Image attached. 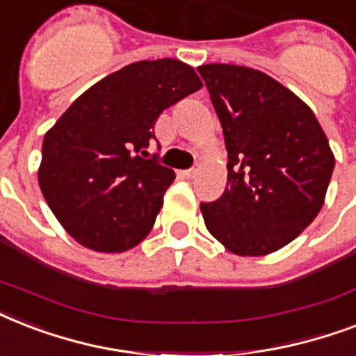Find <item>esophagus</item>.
<instances>
[{"label":"esophagus","instance_id":"obj_1","mask_svg":"<svg viewBox=\"0 0 356 356\" xmlns=\"http://www.w3.org/2000/svg\"><path fill=\"white\" fill-rule=\"evenodd\" d=\"M195 173H197V170H195V168H188V170H184V172H183V177L184 179H194Z\"/></svg>","mask_w":356,"mask_h":356}]
</instances>
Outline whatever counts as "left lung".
<instances>
[{
    "mask_svg": "<svg viewBox=\"0 0 356 356\" xmlns=\"http://www.w3.org/2000/svg\"><path fill=\"white\" fill-rule=\"evenodd\" d=\"M227 147V186L201 203L209 233L240 257L284 248L323 207L334 156L309 105L259 70L197 68Z\"/></svg>",
    "mask_w": 356,
    "mask_h": 356,
    "instance_id": "1",
    "label": "left lung"
}]
</instances>
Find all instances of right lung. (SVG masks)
<instances>
[{
    "label": "right lung",
    "instance_id": "right-lung-1",
    "mask_svg": "<svg viewBox=\"0 0 356 356\" xmlns=\"http://www.w3.org/2000/svg\"><path fill=\"white\" fill-rule=\"evenodd\" d=\"M175 58L140 60L75 99L44 136L38 183L47 205L85 248L122 253L147 236L175 179L144 159L162 111L201 88Z\"/></svg>",
    "mask_w": 356,
    "mask_h": 356
}]
</instances>
